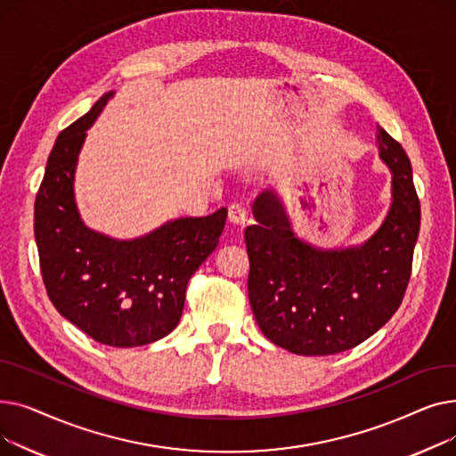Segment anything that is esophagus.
I'll list each match as a JSON object with an SVG mask.
<instances>
[{
  "label": "esophagus",
  "mask_w": 456,
  "mask_h": 456,
  "mask_svg": "<svg viewBox=\"0 0 456 456\" xmlns=\"http://www.w3.org/2000/svg\"><path fill=\"white\" fill-rule=\"evenodd\" d=\"M229 222L234 225H244L248 222V212L240 203L229 205Z\"/></svg>",
  "instance_id": "obj_1"
}]
</instances>
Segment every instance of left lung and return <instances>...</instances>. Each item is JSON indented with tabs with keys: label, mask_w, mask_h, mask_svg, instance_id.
I'll return each mask as SVG.
<instances>
[{
	"label": "left lung",
	"mask_w": 456,
	"mask_h": 456,
	"mask_svg": "<svg viewBox=\"0 0 456 456\" xmlns=\"http://www.w3.org/2000/svg\"><path fill=\"white\" fill-rule=\"evenodd\" d=\"M377 131L392 203L362 244L325 249L301 240L277 191H262L253 203L256 224L244 234L249 303L265 337L286 351L316 356L353 349L403 301L421 210L409 157L385 129Z\"/></svg>",
	"instance_id": "1"
}]
</instances>
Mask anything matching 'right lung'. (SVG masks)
Wrapping results in <instances>:
<instances>
[{
	"label": "right lung",
	"mask_w": 456,
	"mask_h": 456,
	"mask_svg": "<svg viewBox=\"0 0 456 456\" xmlns=\"http://www.w3.org/2000/svg\"><path fill=\"white\" fill-rule=\"evenodd\" d=\"M114 94H103L57 136L35 201V240L45 290L59 313L95 342L138 347L177 327L186 284L218 246L227 210L175 218L129 240L83 222L76 167L86 131Z\"/></svg>",
	"instance_id": "obj_1"
}]
</instances>
